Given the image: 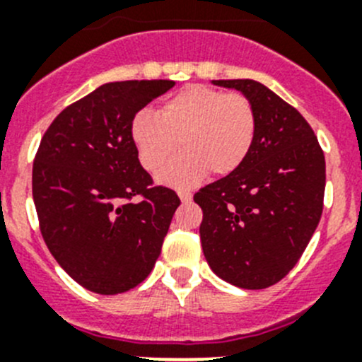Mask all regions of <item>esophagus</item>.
Wrapping results in <instances>:
<instances>
[{
  "label": "esophagus",
  "mask_w": 362,
  "mask_h": 362,
  "mask_svg": "<svg viewBox=\"0 0 362 362\" xmlns=\"http://www.w3.org/2000/svg\"><path fill=\"white\" fill-rule=\"evenodd\" d=\"M178 197H180L182 202H191L192 194L189 191H178Z\"/></svg>",
  "instance_id": "esophagus-1"
}]
</instances>
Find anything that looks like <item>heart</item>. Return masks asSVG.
<instances>
[{"instance_id":"obj_1","label":"heart","mask_w":362,"mask_h":362,"mask_svg":"<svg viewBox=\"0 0 362 362\" xmlns=\"http://www.w3.org/2000/svg\"><path fill=\"white\" fill-rule=\"evenodd\" d=\"M132 141L141 165L160 173L170 185H191L204 178L238 171L257 135L255 107L241 93H223L209 86H189L164 101L158 114L139 110L132 119Z\"/></svg>"}]
</instances>
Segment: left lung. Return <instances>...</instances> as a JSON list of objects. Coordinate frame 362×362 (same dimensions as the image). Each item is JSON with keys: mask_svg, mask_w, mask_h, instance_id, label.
Segmentation results:
<instances>
[{"mask_svg": "<svg viewBox=\"0 0 362 362\" xmlns=\"http://www.w3.org/2000/svg\"><path fill=\"white\" fill-rule=\"evenodd\" d=\"M238 89L257 112L245 164L194 194L212 272L243 289L282 280L302 257L323 212L325 155L305 117L255 80H214Z\"/></svg>", "mask_w": 362, "mask_h": 362, "instance_id": "1", "label": "left lung"}]
</instances>
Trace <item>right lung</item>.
Returning <instances> with one entry per match:
<instances>
[{
	"label": "right lung",
	"instance_id": "obj_1",
	"mask_svg": "<svg viewBox=\"0 0 362 362\" xmlns=\"http://www.w3.org/2000/svg\"><path fill=\"white\" fill-rule=\"evenodd\" d=\"M173 86L105 83L66 107L40 139L32 173L40 234L64 272L98 295L150 275L180 205L143 170L130 135L135 114Z\"/></svg>",
	"mask_w": 362,
	"mask_h": 362
}]
</instances>
